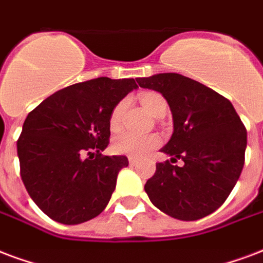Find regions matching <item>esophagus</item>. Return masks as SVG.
<instances>
[{
    "label": "esophagus",
    "instance_id": "34e87169",
    "mask_svg": "<svg viewBox=\"0 0 263 263\" xmlns=\"http://www.w3.org/2000/svg\"><path fill=\"white\" fill-rule=\"evenodd\" d=\"M129 163L132 165V166H136V165L139 163V161H137V159H134V158H129Z\"/></svg>",
    "mask_w": 263,
    "mask_h": 263
}]
</instances>
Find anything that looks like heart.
<instances>
[{"label":"heart","instance_id":"1","mask_svg":"<svg viewBox=\"0 0 263 263\" xmlns=\"http://www.w3.org/2000/svg\"><path fill=\"white\" fill-rule=\"evenodd\" d=\"M141 105L148 114L154 118H163L167 110V102L159 92H144L140 97ZM124 108H126V100H120L116 104L109 114V127L110 130H118L122 122ZM161 144V137L157 134H148V136H140L134 133H122L116 136L112 148L116 154L126 155L130 158H143L147 154L153 151Z\"/></svg>","mask_w":263,"mask_h":263}]
</instances>
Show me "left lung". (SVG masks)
I'll list each match as a JSON object with an SVG mask.
<instances>
[{
	"mask_svg": "<svg viewBox=\"0 0 263 263\" xmlns=\"http://www.w3.org/2000/svg\"><path fill=\"white\" fill-rule=\"evenodd\" d=\"M137 83L161 92L173 116V134L161 149L171 161L158 162L145 193L172 218L208 216L226 201L241 175L246 126L228 98L179 73H159ZM177 159L185 162L183 167L173 165Z\"/></svg>",
	"mask_w": 263,
	"mask_h": 263,
	"instance_id": "1",
	"label": "left lung"
}]
</instances>
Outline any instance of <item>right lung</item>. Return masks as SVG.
<instances>
[{
  "mask_svg": "<svg viewBox=\"0 0 263 263\" xmlns=\"http://www.w3.org/2000/svg\"><path fill=\"white\" fill-rule=\"evenodd\" d=\"M134 88V79L97 78L59 90L27 115L17 140L22 181L52 220L79 224L108 205L118 173L129 165L124 155L101 154L109 114Z\"/></svg>",
  "mask_w": 263,
  "mask_h": 263,
  "instance_id": "right-lung-1",
  "label": "right lung"
}]
</instances>
